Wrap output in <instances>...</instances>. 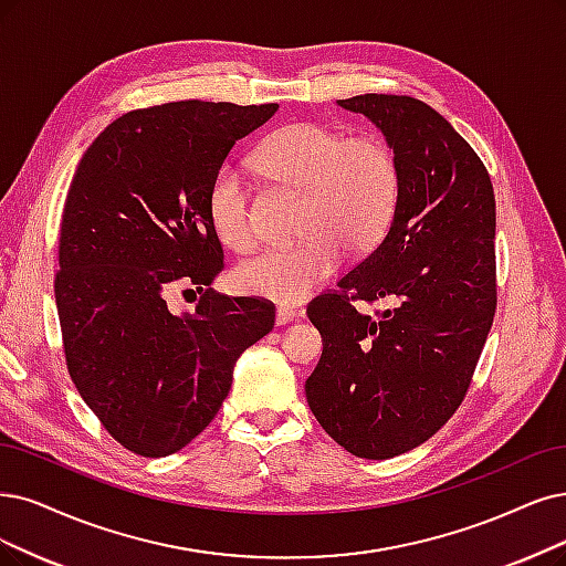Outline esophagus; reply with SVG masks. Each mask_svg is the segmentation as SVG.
<instances>
[{"instance_id":"34e87169","label":"esophagus","mask_w":566,"mask_h":566,"mask_svg":"<svg viewBox=\"0 0 566 566\" xmlns=\"http://www.w3.org/2000/svg\"><path fill=\"white\" fill-rule=\"evenodd\" d=\"M303 317V310H296V307H289V305H280L277 307V326H284V324H291L294 319Z\"/></svg>"}]
</instances>
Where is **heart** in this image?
Wrapping results in <instances>:
<instances>
[{"instance_id":"heart-1","label":"heart","mask_w":566,"mask_h":566,"mask_svg":"<svg viewBox=\"0 0 566 566\" xmlns=\"http://www.w3.org/2000/svg\"><path fill=\"white\" fill-rule=\"evenodd\" d=\"M256 170L301 191L296 247L268 249L235 268L247 294L298 303L338 270L343 249L364 254L382 240L401 193V165L391 146L373 135L345 137L322 123H291L254 154ZM207 212L221 242L235 251L256 244L259 228L249 186L233 165L217 170Z\"/></svg>"}]
</instances>
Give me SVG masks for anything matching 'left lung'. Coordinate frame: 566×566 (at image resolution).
I'll list each match as a JSON object with an SVG mask.
<instances>
[{
  "instance_id": "left-lung-1",
  "label": "left lung",
  "mask_w": 566,
  "mask_h": 566,
  "mask_svg": "<svg viewBox=\"0 0 566 566\" xmlns=\"http://www.w3.org/2000/svg\"><path fill=\"white\" fill-rule=\"evenodd\" d=\"M382 130L401 193L382 242L307 305L324 340L305 382L324 431L364 459L403 454L464 401L496 310V207L488 167L422 99H338ZM392 307L361 316L357 300Z\"/></svg>"
}]
</instances>
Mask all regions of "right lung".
<instances>
[{
    "label": "right lung",
    "instance_id": "right-lung-1",
    "mask_svg": "<svg viewBox=\"0 0 566 566\" xmlns=\"http://www.w3.org/2000/svg\"><path fill=\"white\" fill-rule=\"evenodd\" d=\"M280 104L167 102L123 114L83 154L60 226L55 305L81 399L116 441L167 457L214 420L275 305L209 289L223 249L207 193L235 142ZM196 283L193 316L164 294ZM191 291V289H186Z\"/></svg>",
    "mask_w": 566,
    "mask_h": 566
}]
</instances>
